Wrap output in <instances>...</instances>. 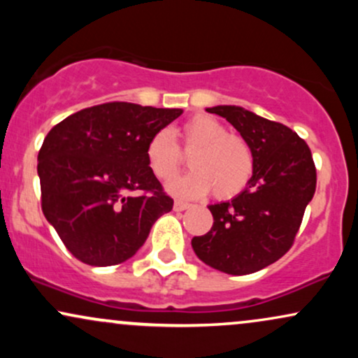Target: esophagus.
Listing matches in <instances>:
<instances>
[{"mask_svg":"<svg viewBox=\"0 0 358 358\" xmlns=\"http://www.w3.org/2000/svg\"><path fill=\"white\" fill-rule=\"evenodd\" d=\"M187 208H190V203L182 202V200H175V203H173L175 212H183V210H187Z\"/></svg>","mask_w":358,"mask_h":358,"instance_id":"esophagus-1","label":"esophagus"}]
</instances>
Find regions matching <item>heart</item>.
I'll list each match as a JSON object with an SVG mask.
<instances>
[{
	"label": "heart",
	"mask_w": 358,
	"mask_h": 358,
	"mask_svg": "<svg viewBox=\"0 0 358 358\" xmlns=\"http://www.w3.org/2000/svg\"><path fill=\"white\" fill-rule=\"evenodd\" d=\"M183 151L192 153L190 171L168 183L166 190L180 199H202L213 190L219 199H231L245 188L254 170L252 150L245 139L229 134L219 119L199 114L180 129ZM146 162L158 180H171L182 165L178 146L168 129L150 138Z\"/></svg>",
	"instance_id": "1"
}]
</instances>
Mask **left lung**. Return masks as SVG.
I'll return each instance as SVG.
<instances>
[{
    "instance_id": "left-lung-1",
    "label": "left lung",
    "mask_w": 358,
    "mask_h": 358,
    "mask_svg": "<svg viewBox=\"0 0 358 358\" xmlns=\"http://www.w3.org/2000/svg\"><path fill=\"white\" fill-rule=\"evenodd\" d=\"M207 113L227 119L254 156L249 183L227 202L208 205L213 225L193 237L196 257L222 273L242 276L276 262L293 244L316 188L310 148L293 129L239 106Z\"/></svg>"
}]
</instances>
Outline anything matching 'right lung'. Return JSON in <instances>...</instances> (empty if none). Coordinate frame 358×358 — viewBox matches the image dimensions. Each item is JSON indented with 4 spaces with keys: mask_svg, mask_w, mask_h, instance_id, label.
Instances as JSON below:
<instances>
[{
    "mask_svg": "<svg viewBox=\"0 0 358 358\" xmlns=\"http://www.w3.org/2000/svg\"><path fill=\"white\" fill-rule=\"evenodd\" d=\"M183 109L108 102L53 126L38 153L42 210L79 261L114 266L138 252L173 200L146 162L155 133Z\"/></svg>",
    "mask_w": 358,
    "mask_h": 358,
    "instance_id": "right-lung-1",
    "label": "right lung"
}]
</instances>
